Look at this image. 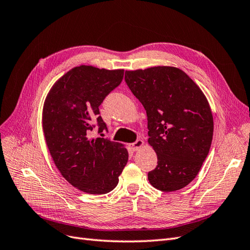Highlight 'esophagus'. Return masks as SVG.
<instances>
[{"mask_svg":"<svg viewBox=\"0 0 250 250\" xmlns=\"http://www.w3.org/2000/svg\"><path fill=\"white\" fill-rule=\"evenodd\" d=\"M143 145H144V142H143L142 140H137L134 143L130 144L129 147H130V149H132L133 151H137V150H139L140 148H142Z\"/></svg>","mask_w":250,"mask_h":250,"instance_id":"esophagus-1","label":"esophagus"}]
</instances>
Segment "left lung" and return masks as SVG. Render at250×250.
<instances>
[{
	"mask_svg": "<svg viewBox=\"0 0 250 250\" xmlns=\"http://www.w3.org/2000/svg\"><path fill=\"white\" fill-rule=\"evenodd\" d=\"M125 81L146 110L148 143L157 155L149 183L163 192L180 190L197 176L213 140L214 121L206 96L174 66L126 71Z\"/></svg>",
	"mask_w": 250,
	"mask_h": 250,
	"instance_id": "obj_1",
	"label": "left lung"
}]
</instances>
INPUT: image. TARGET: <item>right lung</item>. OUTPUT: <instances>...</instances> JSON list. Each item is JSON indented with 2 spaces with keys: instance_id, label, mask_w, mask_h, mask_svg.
<instances>
[{
  "instance_id": "add662e5",
  "label": "right lung",
  "mask_w": 250,
  "mask_h": 250,
  "mask_svg": "<svg viewBox=\"0 0 250 250\" xmlns=\"http://www.w3.org/2000/svg\"><path fill=\"white\" fill-rule=\"evenodd\" d=\"M123 76L124 70L76 66L55 82L44 101L42 129L51 156L65 180L82 192L112 191L127 164L122 144L90 137L95 122L98 133L107 129L99 106Z\"/></svg>"
}]
</instances>
